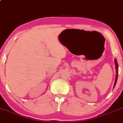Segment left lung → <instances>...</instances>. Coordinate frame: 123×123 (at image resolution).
Segmentation results:
<instances>
[{"instance_id":"8db88e82","label":"left lung","mask_w":123,"mask_h":123,"mask_svg":"<svg viewBox=\"0 0 123 123\" xmlns=\"http://www.w3.org/2000/svg\"><path fill=\"white\" fill-rule=\"evenodd\" d=\"M115 64H116V80H115V84H114V87H115L116 86V82H117V77H118V64H117V61L116 60H115Z\"/></svg>"}]
</instances>
